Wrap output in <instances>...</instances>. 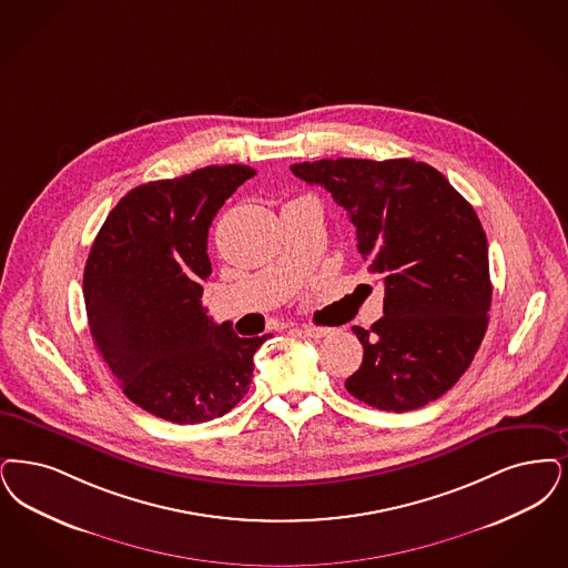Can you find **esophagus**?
<instances>
[{
  "instance_id": "1",
  "label": "esophagus",
  "mask_w": 568,
  "mask_h": 568,
  "mask_svg": "<svg viewBox=\"0 0 568 568\" xmlns=\"http://www.w3.org/2000/svg\"><path fill=\"white\" fill-rule=\"evenodd\" d=\"M302 334L304 336H308V338H325V336H329L332 334V329L329 327H317V325H302Z\"/></svg>"
}]
</instances>
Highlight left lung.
<instances>
[{"instance_id": "obj_1", "label": "left lung", "mask_w": 568, "mask_h": 568, "mask_svg": "<svg viewBox=\"0 0 568 568\" xmlns=\"http://www.w3.org/2000/svg\"><path fill=\"white\" fill-rule=\"evenodd\" d=\"M292 173L348 213L367 271L385 283V315L353 327L364 362L346 390L386 412L435 402L471 365L488 327V243L474 206L416 160L325 159Z\"/></svg>"}]
</instances>
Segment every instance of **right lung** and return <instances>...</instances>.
Here are the masks:
<instances>
[{"mask_svg": "<svg viewBox=\"0 0 568 568\" xmlns=\"http://www.w3.org/2000/svg\"><path fill=\"white\" fill-rule=\"evenodd\" d=\"M253 175L247 164H215L136 185L87 260L84 302L103 362L133 404L178 425L234 408L250 390L255 351L273 336H236L201 300L211 222Z\"/></svg>", "mask_w": 568, "mask_h": 568, "instance_id": "obj_1", "label": "right lung"}]
</instances>
